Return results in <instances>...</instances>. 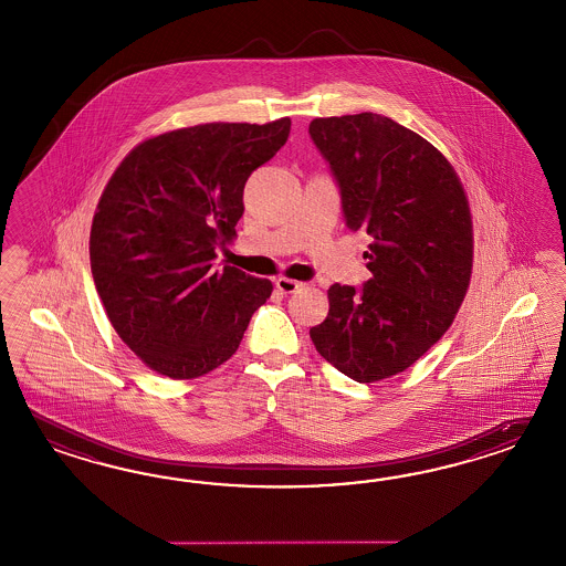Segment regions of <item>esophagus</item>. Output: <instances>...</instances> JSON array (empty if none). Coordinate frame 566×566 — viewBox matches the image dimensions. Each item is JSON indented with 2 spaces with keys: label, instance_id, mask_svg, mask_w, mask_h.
I'll use <instances>...</instances> for the list:
<instances>
[{
  "label": "esophagus",
  "instance_id": "esophagus-1",
  "mask_svg": "<svg viewBox=\"0 0 566 566\" xmlns=\"http://www.w3.org/2000/svg\"><path fill=\"white\" fill-rule=\"evenodd\" d=\"M276 290L281 291V293H293V291L302 290L304 287V283H300V281H293V279H287V276H279L275 281Z\"/></svg>",
  "mask_w": 566,
  "mask_h": 566
}]
</instances>
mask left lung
<instances>
[{
	"label": "left lung",
	"mask_w": 566,
	"mask_h": 566,
	"mask_svg": "<svg viewBox=\"0 0 566 566\" xmlns=\"http://www.w3.org/2000/svg\"><path fill=\"white\" fill-rule=\"evenodd\" d=\"M310 135L331 164L348 230L371 238V279L334 283L312 343L340 374L396 376L448 333L472 275V216L448 158L388 116H328Z\"/></svg>",
	"instance_id": "obj_1"
}]
</instances>
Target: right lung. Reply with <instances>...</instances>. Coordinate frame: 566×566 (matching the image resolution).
<instances>
[{"label": "right lung", "instance_id": "add662e5", "mask_svg": "<svg viewBox=\"0 0 566 566\" xmlns=\"http://www.w3.org/2000/svg\"><path fill=\"white\" fill-rule=\"evenodd\" d=\"M266 125L207 123L133 147L102 192L90 266L106 316L149 369L172 379L213 371L240 347L269 279L216 269L235 235L244 185L290 137Z\"/></svg>", "mask_w": 566, "mask_h": 566}]
</instances>
